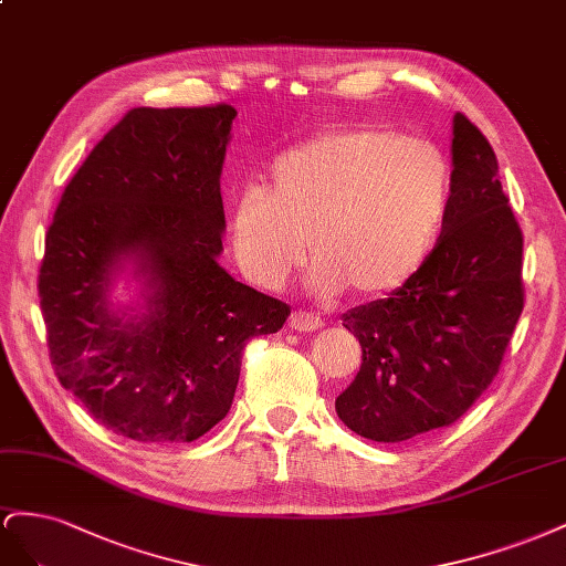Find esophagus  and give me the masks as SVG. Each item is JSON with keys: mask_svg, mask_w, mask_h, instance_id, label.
<instances>
[{"mask_svg": "<svg viewBox=\"0 0 566 566\" xmlns=\"http://www.w3.org/2000/svg\"><path fill=\"white\" fill-rule=\"evenodd\" d=\"M289 327L296 332H315L322 327V317L317 313H308V311H294L289 315Z\"/></svg>", "mask_w": 566, "mask_h": 566, "instance_id": "obj_1", "label": "esophagus"}]
</instances>
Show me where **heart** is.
Listing matches in <instances>:
<instances>
[{"label":"heart","instance_id":"heart-1","mask_svg":"<svg viewBox=\"0 0 566 566\" xmlns=\"http://www.w3.org/2000/svg\"><path fill=\"white\" fill-rule=\"evenodd\" d=\"M448 156L419 135L342 127L286 149L263 187L230 216L239 268L268 289L282 286L305 253L317 296L350 286L379 296L406 284L441 237L450 206Z\"/></svg>","mask_w":566,"mask_h":566}]
</instances>
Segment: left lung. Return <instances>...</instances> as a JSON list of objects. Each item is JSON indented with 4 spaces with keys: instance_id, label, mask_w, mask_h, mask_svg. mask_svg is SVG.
Here are the masks:
<instances>
[{
    "instance_id": "1",
    "label": "left lung",
    "mask_w": 566,
    "mask_h": 566,
    "mask_svg": "<svg viewBox=\"0 0 566 566\" xmlns=\"http://www.w3.org/2000/svg\"><path fill=\"white\" fill-rule=\"evenodd\" d=\"M479 127L455 113L453 185L433 251L389 298L358 305L344 327L363 348L336 415L379 443L455 424L503 365L524 311V237Z\"/></svg>"
}]
</instances>
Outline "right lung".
I'll use <instances>...</instances> for the list:
<instances>
[{"instance_id": "right-lung-1", "label": "right lung", "mask_w": 566, "mask_h": 566, "mask_svg": "<svg viewBox=\"0 0 566 566\" xmlns=\"http://www.w3.org/2000/svg\"><path fill=\"white\" fill-rule=\"evenodd\" d=\"M230 104L133 108L61 193L38 294L54 373L96 422L139 443H189L230 412L249 338L292 308L218 265ZM135 256L150 313L107 311L109 272Z\"/></svg>"}]
</instances>
